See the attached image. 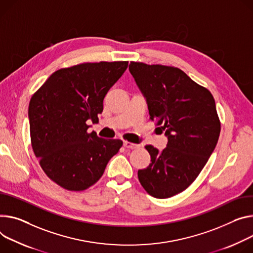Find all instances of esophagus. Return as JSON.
I'll use <instances>...</instances> for the list:
<instances>
[{"label":"esophagus","mask_w":253,"mask_h":253,"mask_svg":"<svg viewBox=\"0 0 253 253\" xmlns=\"http://www.w3.org/2000/svg\"><path fill=\"white\" fill-rule=\"evenodd\" d=\"M123 145H124V147L129 148V149H136V148L139 147L138 144L131 143V142H129V141H124V142H123Z\"/></svg>","instance_id":"obj_1"}]
</instances>
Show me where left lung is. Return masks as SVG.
Here are the masks:
<instances>
[{
	"label": "left lung",
	"mask_w": 253,
	"mask_h": 253,
	"mask_svg": "<svg viewBox=\"0 0 253 253\" xmlns=\"http://www.w3.org/2000/svg\"><path fill=\"white\" fill-rule=\"evenodd\" d=\"M129 72L146 100L150 119L168 137L162 151L145 146L151 163L138 170V178L150 196L170 198L197 178L216 147L220 121L215 100L173 66L131 61Z\"/></svg>",
	"instance_id": "left-lung-1"
}]
</instances>
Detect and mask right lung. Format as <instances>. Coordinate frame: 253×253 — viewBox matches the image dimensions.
I'll use <instances>...</instances> for the list:
<instances>
[{
    "instance_id": "1",
    "label": "right lung",
    "mask_w": 253,
    "mask_h": 253,
    "mask_svg": "<svg viewBox=\"0 0 253 253\" xmlns=\"http://www.w3.org/2000/svg\"><path fill=\"white\" fill-rule=\"evenodd\" d=\"M128 61L83 63L56 71L32 96L28 118L35 156L47 176L68 191H84L103 175L123 142L87 133L110 87Z\"/></svg>"
}]
</instances>
